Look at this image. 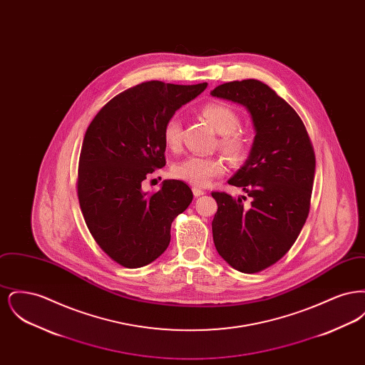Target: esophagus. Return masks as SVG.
I'll use <instances>...</instances> for the list:
<instances>
[{"label": "esophagus", "instance_id": "esophagus-1", "mask_svg": "<svg viewBox=\"0 0 365 365\" xmlns=\"http://www.w3.org/2000/svg\"><path fill=\"white\" fill-rule=\"evenodd\" d=\"M192 194H194L195 197H201V195L205 194V191L201 190V189H198V187H192Z\"/></svg>", "mask_w": 365, "mask_h": 365}]
</instances>
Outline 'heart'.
<instances>
[{
    "label": "heart",
    "mask_w": 365,
    "mask_h": 365,
    "mask_svg": "<svg viewBox=\"0 0 365 365\" xmlns=\"http://www.w3.org/2000/svg\"><path fill=\"white\" fill-rule=\"evenodd\" d=\"M202 118L209 125L222 134L219 145L227 156L237 160L245 152V142L240 134L235 133L238 125L237 113L226 104L209 103L201 109ZM163 138L165 145L176 150L180 146V123L176 118L168 119L164 124ZM226 171L225 161L220 157L189 156L173 167V175L194 187H205L210 180Z\"/></svg>",
    "instance_id": "obj_1"
}]
</instances>
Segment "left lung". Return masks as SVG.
I'll return each instance as SVG.
<instances>
[{"label":"left lung","mask_w":365,"mask_h":365,"mask_svg":"<svg viewBox=\"0 0 365 365\" xmlns=\"http://www.w3.org/2000/svg\"><path fill=\"white\" fill-rule=\"evenodd\" d=\"M210 96L245 106L256 133L247 160L228 179L252 201L212 192L213 242L237 271L260 272L289 252L307 222L316 170L311 139L294 109L260 81L228 82Z\"/></svg>","instance_id":"obj_1"}]
</instances>
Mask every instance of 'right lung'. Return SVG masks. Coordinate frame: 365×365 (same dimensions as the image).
<instances>
[{
  "instance_id": "obj_1",
  "label": "right lung",
  "mask_w": 365,
  "mask_h": 365,
  "mask_svg": "<svg viewBox=\"0 0 365 365\" xmlns=\"http://www.w3.org/2000/svg\"><path fill=\"white\" fill-rule=\"evenodd\" d=\"M208 83L145 82L113 97L87 128L79 158L78 197L87 227L105 253L125 268L160 257L171 241L175 217L192 191L167 179L149 194L142 182L165 165L164 124Z\"/></svg>"
}]
</instances>
